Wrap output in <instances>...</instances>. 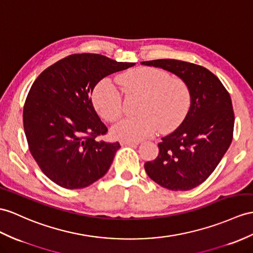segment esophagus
<instances>
[{
    "label": "esophagus",
    "instance_id": "esophagus-1",
    "mask_svg": "<svg viewBox=\"0 0 253 253\" xmlns=\"http://www.w3.org/2000/svg\"><path fill=\"white\" fill-rule=\"evenodd\" d=\"M120 144L122 146H131V147H136L139 143L138 141H128V140H120Z\"/></svg>",
    "mask_w": 253,
    "mask_h": 253
}]
</instances>
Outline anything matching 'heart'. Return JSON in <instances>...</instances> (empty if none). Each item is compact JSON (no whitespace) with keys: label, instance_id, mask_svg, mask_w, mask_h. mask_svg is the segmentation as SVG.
<instances>
[{"label":"heart","instance_id":"1","mask_svg":"<svg viewBox=\"0 0 253 253\" xmlns=\"http://www.w3.org/2000/svg\"><path fill=\"white\" fill-rule=\"evenodd\" d=\"M119 84L126 91L143 95L138 117L122 119L113 127L114 137L137 141L155 134L160 127L170 132L186 118L191 105L188 84L180 78L169 77L157 67L140 66L121 74ZM92 103L97 114L108 122L122 115V96L113 83L103 79L92 92Z\"/></svg>","mask_w":253,"mask_h":253}]
</instances>
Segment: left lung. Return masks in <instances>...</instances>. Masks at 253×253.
Listing matches in <instances>:
<instances>
[{"mask_svg":"<svg viewBox=\"0 0 253 253\" xmlns=\"http://www.w3.org/2000/svg\"><path fill=\"white\" fill-rule=\"evenodd\" d=\"M175 74L188 84L191 105L181 125L159 143V155L145 163L160 186L188 191L211 175L233 139L232 100L219 78L205 67L173 59L145 61Z\"/></svg>","mask_w":253,"mask_h":253,"instance_id":"8db88e82","label":"left lung"}]
</instances>
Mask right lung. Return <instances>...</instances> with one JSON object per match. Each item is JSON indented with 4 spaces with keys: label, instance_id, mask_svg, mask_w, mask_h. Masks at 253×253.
Here are the masks:
<instances>
[{
    "label": "right lung",
    "instance_id": "obj_1",
    "mask_svg": "<svg viewBox=\"0 0 253 253\" xmlns=\"http://www.w3.org/2000/svg\"><path fill=\"white\" fill-rule=\"evenodd\" d=\"M134 64L102 54L77 53L47 67L36 78L23 107L24 133L31 155L58 186L85 188L107 173L120 145L96 140L107 127L95 112L91 94L104 77Z\"/></svg>",
    "mask_w": 253,
    "mask_h": 253
}]
</instances>
